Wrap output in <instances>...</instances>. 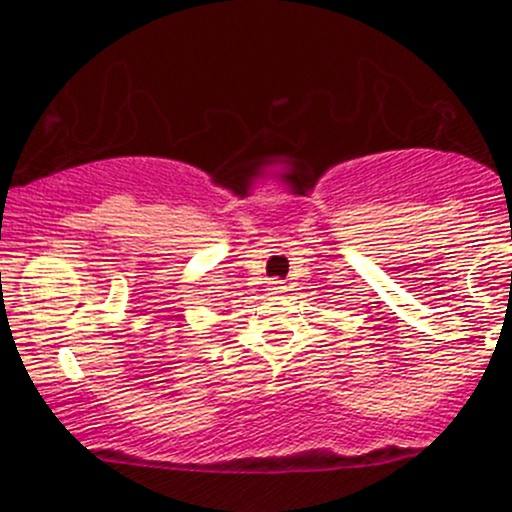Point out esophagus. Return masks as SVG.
<instances>
[{"mask_svg":"<svg viewBox=\"0 0 512 512\" xmlns=\"http://www.w3.org/2000/svg\"><path fill=\"white\" fill-rule=\"evenodd\" d=\"M282 282H272V286H269V291H272V294H279V291H284V286H279Z\"/></svg>","mask_w":512,"mask_h":512,"instance_id":"esophagus-1","label":"esophagus"}]
</instances>
